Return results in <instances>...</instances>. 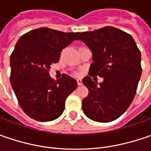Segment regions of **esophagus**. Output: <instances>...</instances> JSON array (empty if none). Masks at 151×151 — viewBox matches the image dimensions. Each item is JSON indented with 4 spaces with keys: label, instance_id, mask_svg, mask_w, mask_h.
Returning <instances> with one entry per match:
<instances>
[{
    "label": "esophagus",
    "instance_id": "esophagus-1",
    "mask_svg": "<svg viewBox=\"0 0 151 151\" xmlns=\"http://www.w3.org/2000/svg\"><path fill=\"white\" fill-rule=\"evenodd\" d=\"M77 84H78V86H81V85H82V81H81V79H80V78L77 79Z\"/></svg>",
    "mask_w": 151,
    "mask_h": 151
}]
</instances>
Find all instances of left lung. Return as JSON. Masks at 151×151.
Wrapping results in <instances>:
<instances>
[{
  "instance_id": "left-lung-1",
  "label": "left lung",
  "mask_w": 151,
  "mask_h": 151,
  "mask_svg": "<svg viewBox=\"0 0 151 151\" xmlns=\"http://www.w3.org/2000/svg\"><path fill=\"white\" fill-rule=\"evenodd\" d=\"M77 40L92 54L89 74L103 78L98 85L89 76L82 80L89 91L82 100L83 113L96 122L113 121L128 109L135 96L142 73L140 51L130 34L113 27L81 32Z\"/></svg>"
}]
</instances>
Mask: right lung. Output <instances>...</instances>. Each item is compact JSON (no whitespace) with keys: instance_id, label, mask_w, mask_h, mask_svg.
Segmentation results:
<instances>
[{"instance_id":"obj_1","label":"right lung","mask_w":151,"mask_h":151,"mask_svg":"<svg viewBox=\"0 0 151 151\" xmlns=\"http://www.w3.org/2000/svg\"><path fill=\"white\" fill-rule=\"evenodd\" d=\"M79 34L40 27L18 39L10 57V81L20 107L28 117L47 122L63 113L67 96L76 90L77 81L65 74L54 81L49 70L52 64L59 62L62 50Z\"/></svg>"}]
</instances>
